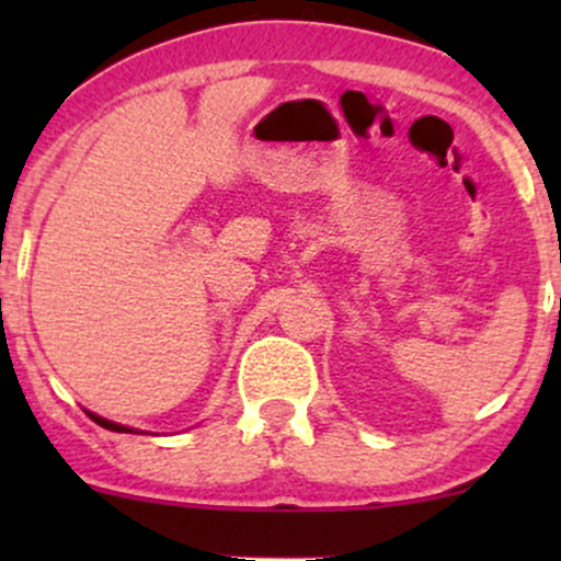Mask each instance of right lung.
Segmentation results:
<instances>
[{
  "label": "right lung",
  "mask_w": 561,
  "mask_h": 561,
  "mask_svg": "<svg viewBox=\"0 0 561 561\" xmlns=\"http://www.w3.org/2000/svg\"><path fill=\"white\" fill-rule=\"evenodd\" d=\"M89 416H92V420H94L96 424H100V427L113 430V433H137V430H134V427H126V424H118V422H111V420H102V416L92 414V411H89Z\"/></svg>",
  "instance_id": "add662e5"
}]
</instances>
